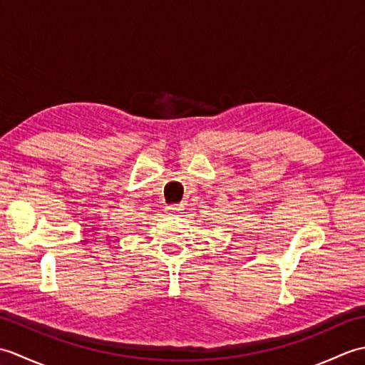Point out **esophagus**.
<instances>
[{
	"label": "esophagus",
	"mask_w": 365,
	"mask_h": 365,
	"mask_svg": "<svg viewBox=\"0 0 365 365\" xmlns=\"http://www.w3.org/2000/svg\"><path fill=\"white\" fill-rule=\"evenodd\" d=\"M168 210H170V212H174V213H180V212L183 210V205H180V204L170 205V207H168Z\"/></svg>",
	"instance_id": "esophagus-1"
}]
</instances>
